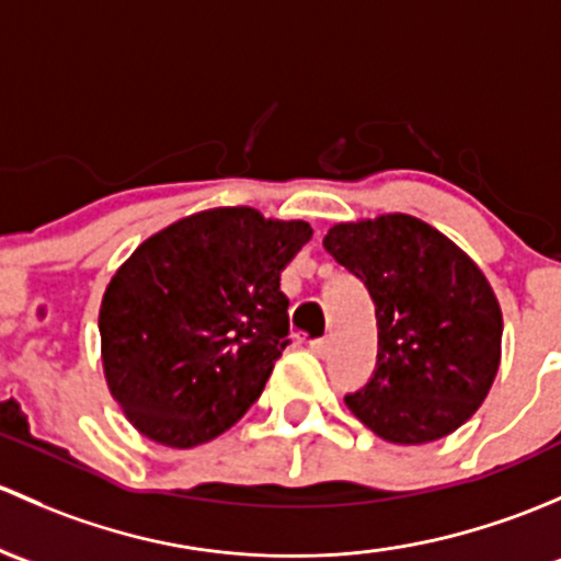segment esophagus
<instances>
[{"label": "esophagus", "mask_w": 561, "mask_h": 561, "mask_svg": "<svg viewBox=\"0 0 561 561\" xmlns=\"http://www.w3.org/2000/svg\"><path fill=\"white\" fill-rule=\"evenodd\" d=\"M310 348H313L316 354H327V348H329V340H327V337L310 340Z\"/></svg>", "instance_id": "obj_1"}]
</instances>
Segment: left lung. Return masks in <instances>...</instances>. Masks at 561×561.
<instances>
[{
    "label": "left lung",
    "instance_id": "1",
    "mask_svg": "<svg viewBox=\"0 0 561 561\" xmlns=\"http://www.w3.org/2000/svg\"><path fill=\"white\" fill-rule=\"evenodd\" d=\"M323 248L365 283L378 319V362L345 397L351 413L397 446L459 430L500 369L502 313L486 275L405 213L334 224Z\"/></svg>",
    "mask_w": 561,
    "mask_h": 561
}]
</instances>
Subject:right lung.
<instances>
[{
    "instance_id": "right-lung-1",
    "label": "right lung",
    "mask_w": 561,
    "mask_h": 561,
    "mask_svg": "<svg viewBox=\"0 0 561 561\" xmlns=\"http://www.w3.org/2000/svg\"><path fill=\"white\" fill-rule=\"evenodd\" d=\"M310 238L305 221L213 207L137 245L100 308L110 394L135 430L194 448L242 419L288 345L280 273Z\"/></svg>"
}]
</instances>
